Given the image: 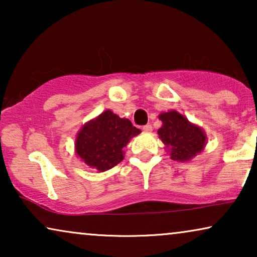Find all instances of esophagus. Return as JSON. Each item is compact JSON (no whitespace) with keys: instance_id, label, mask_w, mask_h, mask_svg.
I'll use <instances>...</instances> for the list:
<instances>
[{"instance_id":"1","label":"esophagus","mask_w":257,"mask_h":257,"mask_svg":"<svg viewBox=\"0 0 257 257\" xmlns=\"http://www.w3.org/2000/svg\"><path fill=\"white\" fill-rule=\"evenodd\" d=\"M152 126H151L150 124H147V125H145V126H144V127H143V131L144 132H151V131H152Z\"/></svg>"}]
</instances>
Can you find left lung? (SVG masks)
Returning a JSON list of instances; mask_svg holds the SVG:
<instances>
[{"label": "left lung", "mask_w": 257, "mask_h": 257, "mask_svg": "<svg viewBox=\"0 0 257 257\" xmlns=\"http://www.w3.org/2000/svg\"><path fill=\"white\" fill-rule=\"evenodd\" d=\"M163 126L158 135L165 145L170 147L171 159L187 161L201 152L206 144V135L198 126L193 125L177 111L161 113Z\"/></svg>", "instance_id": "obj_1"}]
</instances>
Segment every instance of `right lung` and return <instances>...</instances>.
<instances>
[{
	"label": "right lung",
	"mask_w": 257,
	"mask_h": 257,
	"mask_svg": "<svg viewBox=\"0 0 257 257\" xmlns=\"http://www.w3.org/2000/svg\"><path fill=\"white\" fill-rule=\"evenodd\" d=\"M139 133L128 119L107 110L83 126L76 139V153L87 166L107 171L124 159L122 147Z\"/></svg>",
	"instance_id": "obj_1"
}]
</instances>
